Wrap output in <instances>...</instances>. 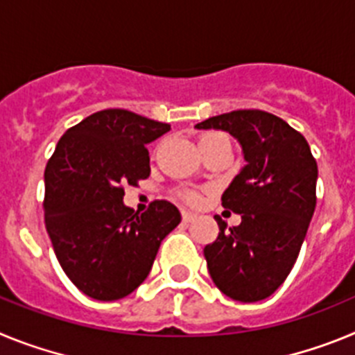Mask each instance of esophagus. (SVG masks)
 Here are the masks:
<instances>
[{"mask_svg": "<svg viewBox=\"0 0 355 355\" xmlns=\"http://www.w3.org/2000/svg\"><path fill=\"white\" fill-rule=\"evenodd\" d=\"M196 213H192V211H183L181 213V218H183V222H192V220H196Z\"/></svg>", "mask_w": 355, "mask_h": 355, "instance_id": "obj_1", "label": "esophagus"}]
</instances>
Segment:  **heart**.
<instances>
[{
    "mask_svg": "<svg viewBox=\"0 0 355 355\" xmlns=\"http://www.w3.org/2000/svg\"><path fill=\"white\" fill-rule=\"evenodd\" d=\"M220 137H224V135H220V133L202 135V137H200V140H199V146H205V144L211 142V140L220 139ZM181 197H183L187 202H192V205H197V202H199V197H197V193H193V192H183V193H181Z\"/></svg>",
    "mask_w": 355,
    "mask_h": 355,
    "instance_id": "obj_1",
    "label": "heart"
}]
</instances>
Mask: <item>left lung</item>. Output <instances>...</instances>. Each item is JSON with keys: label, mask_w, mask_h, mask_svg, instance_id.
Instances as JSON below:
<instances>
[{"label": "left lung", "mask_w": 355, "mask_h": 355, "mask_svg": "<svg viewBox=\"0 0 355 355\" xmlns=\"http://www.w3.org/2000/svg\"><path fill=\"white\" fill-rule=\"evenodd\" d=\"M196 128L227 131L243 149L247 165L222 196V206L241 215V224L227 227L216 215L220 231L205 258L222 293L258 302L297 261L316 206V159L299 131L263 110H234Z\"/></svg>", "instance_id": "left-lung-1"}]
</instances>
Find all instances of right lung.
I'll return each instance as SVG.
<instances>
[{
  "label": "right lung",
  "instance_id": "obj_1",
  "mask_svg": "<svg viewBox=\"0 0 355 355\" xmlns=\"http://www.w3.org/2000/svg\"><path fill=\"white\" fill-rule=\"evenodd\" d=\"M168 130L130 110H101L69 128L46 165L44 220L56 259L92 299L119 300L137 290L181 222L168 200H153L144 213L122 202L124 184L149 178L147 144Z\"/></svg>",
  "mask_w": 355,
  "mask_h": 355
}]
</instances>
